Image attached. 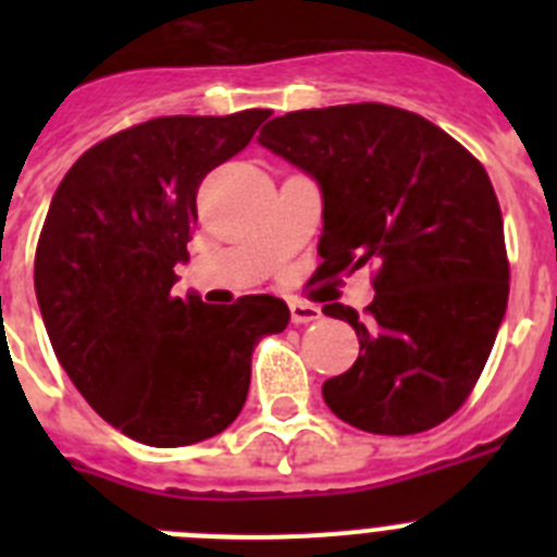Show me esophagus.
Listing matches in <instances>:
<instances>
[{
	"label": "esophagus",
	"instance_id": "1",
	"mask_svg": "<svg viewBox=\"0 0 557 557\" xmlns=\"http://www.w3.org/2000/svg\"><path fill=\"white\" fill-rule=\"evenodd\" d=\"M289 318H293V323H314L321 321V309L314 307V304L293 301L289 304Z\"/></svg>",
	"mask_w": 557,
	"mask_h": 557
}]
</instances>
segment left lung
<instances>
[{
    "label": "left lung",
    "instance_id": "8db88e82",
    "mask_svg": "<svg viewBox=\"0 0 557 557\" xmlns=\"http://www.w3.org/2000/svg\"><path fill=\"white\" fill-rule=\"evenodd\" d=\"M259 145L323 195V275L376 264L359 357L323 382L329 410L373 435H416L460 410L508 309V253L488 172L430 120L382 102L275 116Z\"/></svg>",
    "mask_w": 557,
    "mask_h": 557
}]
</instances>
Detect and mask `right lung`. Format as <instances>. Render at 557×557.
Listing matches in <instances>:
<instances>
[{"label":"right lung","mask_w":557,"mask_h":557,"mask_svg":"<svg viewBox=\"0 0 557 557\" xmlns=\"http://www.w3.org/2000/svg\"><path fill=\"white\" fill-rule=\"evenodd\" d=\"M268 116H159L113 133L72 164L49 203L36 248L49 343L88 405L139 444L220 435L245 405L256 343L289 323L273 295L231 307L172 295L200 181Z\"/></svg>","instance_id":"add662e5"}]
</instances>
